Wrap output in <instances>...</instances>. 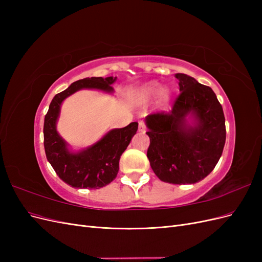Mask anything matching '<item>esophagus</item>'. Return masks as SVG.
<instances>
[{
    "label": "esophagus",
    "mask_w": 262,
    "mask_h": 262,
    "mask_svg": "<svg viewBox=\"0 0 262 262\" xmlns=\"http://www.w3.org/2000/svg\"><path fill=\"white\" fill-rule=\"evenodd\" d=\"M145 130H146V125H145V123H144L143 121H140V122H139V131H141V132H145Z\"/></svg>",
    "instance_id": "esophagus-1"
}]
</instances>
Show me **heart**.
I'll return each mask as SVG.
<instances>
[{
    "label": "heart",
    "instance_id": "1",
    "mask_svg": "<svg viewBox=\"0 0 262 262\" xmlns=\"http://www.w3.org/2000/svg\"><path fill=\"white\" fill-rule=\"evenodd\" d=\"M161 90H162V87L160 84L156 82H152V83L145 85L143 89L140 91V95H141V97H143L144 99H152L157 96ZM169 97H170L169 91L163 90L161 94H160V102L162 105L167 104L169 100Z\"/></svg>",
    "mask_w": 262,
    "mask_h": 262
}]
</instances>
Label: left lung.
Wrapping results in <instances>:
<instances>
[{
    "label": "left lung",
    "mask_w": 262,
    "mask_h": 262,
    "mask_svg": "<svg viewBox=\"0 0 262 262\" xmlns=\"http://www.w3.org/2000/svg\"><path fill=\"white\" fill-rule=\"evenodd\" d=\"M179 96L169 113L145 118L149 137L147 158L155 175L173 185L195 184L207 177L223 153L226 140L223 108L211 87L177 73ZM196 121L185 128V118Z\"/></svg>",
    "instance_id": "8db88e82"
}]
</instances>
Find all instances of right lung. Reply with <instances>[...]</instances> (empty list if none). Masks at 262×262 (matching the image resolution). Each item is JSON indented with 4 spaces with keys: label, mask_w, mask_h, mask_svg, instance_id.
Instances as JSON below:
<instances>
[{
    "label": "right lung",
    "mask_w": 262,
    "mask_h": 262,
    "mask_svg": "<svg viewBox=\"0 0 262 262\" xmlns=\"http://www.w3.org/2000/svg\"><path fill=\"white\" fill-rule=\"evenodd\" d=\"M114 76L86 77L71 84L66 91L55 95L45 117L43 145L47 160L57 175L74 188L99 189L110 184L119 171L120 156L130 144L138 130V122L121 129H113L92 146L73 153L57 131V121L62 101L75 92L90 89L113 93Z\"/></svg>",
    "instance_id": "right-lung-1"
}]
</instances>
